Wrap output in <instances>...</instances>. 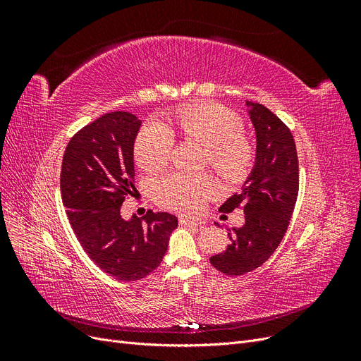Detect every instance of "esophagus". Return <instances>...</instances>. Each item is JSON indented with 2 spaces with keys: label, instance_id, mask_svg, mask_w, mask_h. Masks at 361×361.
Wrapping results in <instances>:
<instances>
[{
  "label": "esophagus",
  "instance_id": "1",
  "mask_svg": "<svg viewBox=\"0 0 361 361\" xmlns=\"http://www.w3.org/2000/svg\"><path fill=\"white\" fill-rule=\"evenodd\" d=\"M179 224H180V226L190 227V226H200L202 221H200V220H195V218H190V216L180 215V216H179Z\"/></svg>",
  "mask_w": 361,
  "mask_h": 361
}]
</instances>
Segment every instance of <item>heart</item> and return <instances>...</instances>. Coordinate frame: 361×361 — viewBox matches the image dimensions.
<instances>
[{
  "label": "heart",
  "instance_id": "heart-1",
  "mask_svg": "<svg viewBox=\"0 0 361 361\" xmlns=\"http://www.w3.org/2000/svg\"><path fill=\"white\" fill-rule=\"evenodd\" d=\"M169 122V127L182 137L206 146L204 164H209L224 179L241 178L255 158V146L243 133L241 117L220 104L183 105L170 114ZM169 130L157 120H150L140 129L134 155L145 171L155 173L169 164L173 146V134ZM211 191L212 179L206 173L178 171L158 182L157 199L169 209L194 212Z\"/></svg>",
  "mask_w": 361,
  "mask_h": 361
}]
</instances>
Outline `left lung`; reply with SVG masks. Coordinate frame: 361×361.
Returning <instances> with one entry per match:
<instances>
[{
	"instance_id": "left-lung-1",
	"label": "left lung",
	"mask_w": 361,
	"mask_h": 361,
	"mask_svg": "<svg viewBox=\"0 0 361 361\" xmlns=\"http://www.w3.org/2000/svg\"><path fill=\"white\" fill-rule=\"evenodd\" d=\"M256 130L255 167L243 185L220 207L232 212L243 207L245 224L227 228L231 244L209 260L226 276H243L259 268L285 236L298 197V157L290 129L262 104L247 101Z\"/></svg>"
}]
</instances>
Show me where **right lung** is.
I'll return each instance as SVG.
<instances>
[{"mask_svg":"<svg viewBox=\"0 0 361 361\" xmlns=\"http://www.w3.org/2000/svg\"><path fill=\"white\" fill-rule=\"evenodd\" d=\"M141 120L126 111L104 114L76 133L63 155L60 188L71 226L84 251L106 274L135 281L157 269L178 218L149 211L125 220L120 207L134 187V143Z\"/></svg>","mask_w":361,"mask_h":361,"instance_id":"obj_1","label":"right lung"}]
</instances>
